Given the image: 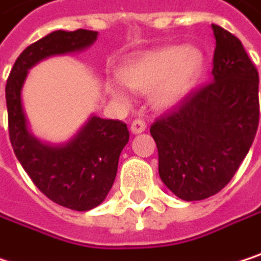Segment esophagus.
Segmentation results:
<instances>
[{
    "instance_id": "1",
    "label": "esophagus",
    "mask_w": 261,
    "mask_h": 261,
    "mask_svg": "<svg viewBox=\"0 0 261 261\" xmlns=\"http://www.w3.org/2000/svg\"><path fill=\"white\" fill-rule=\"evenodd\" d=\"M129 129H132L133 135H139V133H142V132H145V129H147V123L142 119H135L132 122V126H129Z\"/></svg>"
}]
</instances>
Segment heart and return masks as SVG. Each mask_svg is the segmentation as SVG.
<instances>
[{
	"label": "heart",
	"mask_w": 261,
	"mask_h": 261,
	"mask_svg": "<svg viewBox=\"0 0 261 261\" xmlns=\"http://www.w3.org/2000/svg\"><path fill=\"white\" fill-rule=\"evenodd\" d=\"M203 68V55L194 45H167L144 51L119 68V79L105 81L107 91L126 102L123 84L138 93H148L153 107L170 110L182 102L196 85Z\"/></svg>",
	"instance_id": "b5f03b06"
}]
</instances>
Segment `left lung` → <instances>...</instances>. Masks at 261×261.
<instances>
[{"label":"left lung","mask_w":261,"mask_h":261,"mask_svg":"<svg viewBox=\"0 0 261 261\" xmlns=\"http://www.w3.org/2000/svg\"><path fill=\"white\" fill-rule=\"evenodd\" d=\"M213 82L191 91L150 128L159 176L179 199L203 200L223 190L246 158L258 126V71L243 44L213 24Z\"/></svg>","instance_id":"8db88e82"}]
</instances>
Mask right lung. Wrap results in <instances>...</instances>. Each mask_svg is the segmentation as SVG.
I'll list each match as a JSON object with an SVG mask.
<instances>
[{
	"mask_svg": "<svg viewBox=\"0 0 261 261\" xmlns=\"http://www.w3.org/2000/svg\"><path fill=\"white\" fill-rule=\"evenodd\" d=\"M96 39L97 32L85 29L51 32L18 56L6 84L15 156L44 196L74 211H90L105 200L116 179L120 151L128 144V128L120 120L90 116L70 141L45 144L30 132L21 94L33 65L50 56L85 50Z\"/></svg>",
	"mask_w": 261,
	"mask_h": 261,
	"instance_id": "right-lung-1",
	"label": "right lung"
}]
</instances>
